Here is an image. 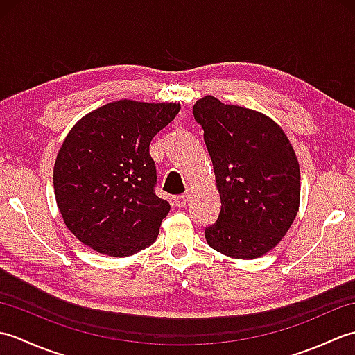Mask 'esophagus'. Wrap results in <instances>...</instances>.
<instances>
[{
    "label": "esophagus",
    "mask_w": 355,
    "mask_h": 355,
    "mask_svg": "<svg viewBox=\"0 0 355 355\" xmlns=\"http://www.w3.org/2000/svg\"><path fill=\"white\" fill-rule=\"evenodd\" d=\"M175 205L178 206V207H183V206H186L187 202H189V193H182V195H177L175 198Z\"/></svg>",
    "instance_id": "obj_1"
}]
</instances>
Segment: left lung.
I'll list each match as a JSON object with an SVG mask.
<instances>
[{
    "mask_svg": "<svg viewBox=\"0 0 355 355\" xmlns=\"http://www.w3.org/2000/svg\"><path fill=\"white\" fill-rule=\"evenodd\" d=\"M212 158L221 212L205 229L214 250L254 259L288 232L300 202L296 153L282 128L259 111L205 96L193 105Z\"/></svg>",
    "mask_w": 355,
    "mask_h": 355,
    "instance_id": "1",
    "label": "left lung"
}]
</instances>
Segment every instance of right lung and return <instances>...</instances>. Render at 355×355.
<instances>
[{"instance_id": "right-lung-1", "label": "right lung", "mask_w": 355, "mask_h": 355, "mask_svg": "<svg viewBox=\"0 0 355 355\" xmlns=\"http://www.w3.org/2000/svg\"><path fill=\"white\" fill-rule=\"evenodd\" d=\"M180 103L117 101L82 117L59 149L53 186L67 227L94 252L123 258L157 239L171 206L158 198L149 155Z\"/></svg>"}]
</instances>
